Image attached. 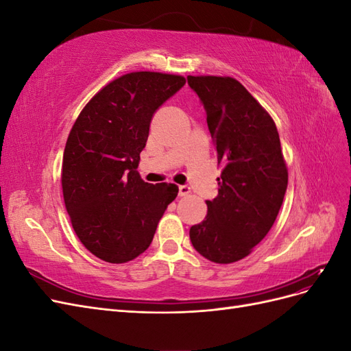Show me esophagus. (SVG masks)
I'll use <instances>...</instances> for the list:
<instances>
[{
	"mask_svg": "<svg viewBox=\"0 0 351 351\" xmlns=\"http://www.w3.org/2000/svg\"><path fill=\"white\" fill-rule=\"evenodd\" d=\"M189 193H190V187H189V186H180V187H178V195L182 196V197H183V196H187Z\"/></svg>",
	"mask_w": 351,
	"mask_h": 351,
	"instance_id": "34e87169",
	"label": "esophagus"
}]
</instances>
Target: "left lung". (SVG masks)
Instances as JSON below:
<instances>
[{
  "instance_id": "1",
  "label": "left lung",
  "mask_w": 351,
  "mask_h": 351,
  "mask_svg": "<svg viewBox=\"0 0 351 351\" xmlns=\"http://www.w3.org/2000/svg\"><path fill=\"white\" fill-rule=\"evenodd\" d=\"M206 110L218 165V196L190 228L193 247L210 262L252 253L272 228L289 183L277 125L243 84L230 76H187Z\"/></svg>"
}]
</instances>
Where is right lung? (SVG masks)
<instances>
[{
	"mask_svg": "<svg viewBox=\"0 0 351 351\" xmlns=\"http://www.w3.org/2000/svg\"><path fill=\"white\" fill-rule=\"evenodd\" d=\"M184 83L178 74H123L93 95L71 127L62 196L76 236L105 262L125 263L142 254L177 197L176 184L145 183L136 168L154 114Z\"/></svg>",
	"mask_w": 351,
	"mask_h": 351,
	"instance_id": "1",
	"label": "right lung"
}]
</instances>
